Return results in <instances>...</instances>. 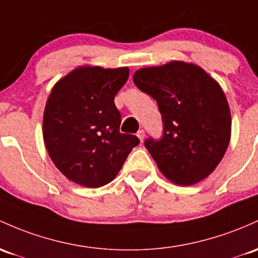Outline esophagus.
<instances>
[{
    "instance_id": "1",
    "label": "esophagus",
    "mask_w": 258,
    "mask_h": 258,
    "mask_svg": "<svg viewBox=\"0 0 258 258\" xmlns=\"http://www.w3.org/2000/svg\"><path fill=\"white\" fill-rule=\"evenodd\" d=\"M137 137L140 138L141 142L144 140V137H146V132H144V130H140V131L137 132Z\"/></svg>"
}]
</instances>
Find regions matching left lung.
Instances as JSON below:
<instances>
[{"mask_svg": "<svg viewBox=\"0 0 258 258\" xmlns=\"http://www.w3.org/2000/svg\"><path fill=\"white\" fill-rule=\"evenodd\" d=\"M134 82L157 100L163 116L161 140L144 142L161 174L181 186L209 176L231 136L230 107L219 83L185 61L143 67L135 72Z\"/></svg>", "mask_w": 258, "mask_h": 258, "instance_id": "left-lung-1", "label": "left lung"}]
</instances>
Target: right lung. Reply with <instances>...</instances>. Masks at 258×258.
<instances>
[{"instance_id":"1","label":"right lung","mask_w":258,"mask_h":258,"mask_svg":"<svg viewBox=\"0 0 258 258\" xmlns=\"http://www.w3.org/2000/svg\"><path fill=\"white\" fill-rule=\"evenodd\" d=\"M128 67L79 66L51 89L42 117L49 157L67 179L97 188L111 182L140 140L121 134L114 99Z\"/></svg>"}]
</instances>
